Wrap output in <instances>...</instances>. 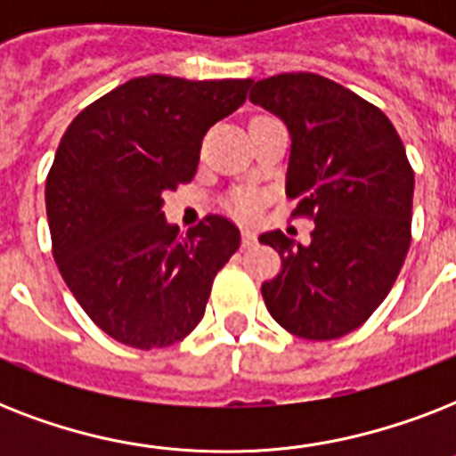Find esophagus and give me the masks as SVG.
<instances>
[{
	"instance_id": "34e87169",
	"label": "esophagus",
	"mask_w": 456,
	"mask_h": 456,
	"mask_svg": "<svg viewBox=\"0 0 456 456\" xmlns=\"http://www.w3.org/2000/svg\"><path fill=\"white\" fill-rule=\"evenodd\" d=\"M257 236L256 232H250V229H243L241 232V246L243 248H250V246H256Z\"/></svg>"
}]
</instances>
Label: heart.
<instances>
[{
    "mask_svg": "<svg viewBox=\"0 0 456 456\" xmlns=\"http://www.w3.org/2000/svg\"><path fill=\"white\" fill-rule=\"evenodd\" d=\"M260 206H263V199L253 191L234 193V196L229 199V210L234 215H239V217H256Z\"/></svg>",
    "mask_w": 456,
    "mask_h": 456,
    "instance_id": "obj_1",
    "label": "heart"
}]
</instances>
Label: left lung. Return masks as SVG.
Instances as JSON below:
<instances>
[{"mask_svg":"<svg viewBox=\"0 0 456 456\" xmlns=\"http://www.w3.org/2000/svg\"><path fill=\"white\" fill-rule=\"evenodd\" d=\"M250 102L291 134L286 196L314 222L310 246L279 229L260 236L281 256L263 284L277 324L307 340H333L367 322L403 270L411 241V170L386 113L314 73L257 80Z\"/></svg>","mask_w":456,"mask_h":456,"instance_id":"left-lung-1","label":"left lung"}]
</instances>
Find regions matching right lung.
Instances as JSON below:
<instances>
[{"instance_id":"add662e5","label":"right lung","mask_w":456,"mask_h":456,"mask_svg":"<svg viewBox=\"0 0 456 456\" xmlns=\"http://www.w3.org/2000/svg\"><path fill=\"white\" fill-rule=\"evenodd\" d=\"M250 80L146 75L80 110L46 175L52 253L75 300L102 331L139 350L199 326L215 274L241 234L222 215L179 236L163 193L191 182L200 142L234 113Z\"/></svg>"}]
</instances>
